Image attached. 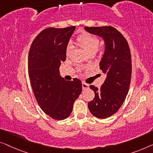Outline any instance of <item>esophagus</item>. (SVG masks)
Returning <instances> with one entry per match:
<instances>
[{
  "label": "esophagus",
  "instance_id": "obj_1",
  "mask_svg": "<svg viewBox=\"0 0 153 153\" xmlns=\"http://www.w3.org/2000/svg\"><path fill=\"white\" fill-rule=\"evenodd\" d=\"M82 89H83V90L86 89V88H88V87H89V85H88V84L85 83V82H82Z\"/></svg>",
  "mask_w": 153,
  "mask_h": 153
}]
</instances>
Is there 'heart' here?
Segmentation results:
<instances>
[{
	"instance_id": "1",
	"label": "heart",
	"mask_w": 153,
	"mask_h": 153,
	"mask_svg": "<svg viewBox=\"0 0 153 153\" xmlns=\"http://www.w3.org/2000/svg\"><path fill=\"white\" fill-rule=\"evenodd\" d=\"M77 42L88 56L94 55L98 50L100 40L96 36L91 34L84 33L79 35L77 38ZM71 50V45L68 44L66 47V54L69 55Z\"/></svg>"
}]
</instances>
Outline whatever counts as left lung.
Instances as JSON below:
<instances>
[{"label":"left lung","instance_id":"1","mask_svg":"<svg viewBox=\"0 0 153 153\" xmlns=\"http://www.w3.org/2000/svg\"><path fill=\"white\" fill-rule=\"evenodd\" d=\"M84 29L102 37L105 42L100 69L107 76L100 88L90 85L95 97L88 104L93 116L105 119L117 112L128 92L132 74L131 51L126 38L113 27H85Z\"/></svg>","mask_w":153,"mask_h":153}]
</instances>
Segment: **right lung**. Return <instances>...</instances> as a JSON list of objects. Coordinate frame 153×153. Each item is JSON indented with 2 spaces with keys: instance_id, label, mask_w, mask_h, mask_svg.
<instances>
[{
  "instance_id": "add662e5",
  "label": "right lung",
  "mask_w": 153,
  "mask_h": 153,
  "mask_svg": "<svg viewBox=\"0 0 153 153\" xmlns=\"http://www.w3.org/2000/svg\"><path fill=\"white\" fill-rule=\"evenodd\" d=\"M75 28L44 29L33 40L29 52V76L34 96L41 109L56 120L69 117L82 92L80 79L67 81L59 72Z\"/></svg>"
}]
</instances>
